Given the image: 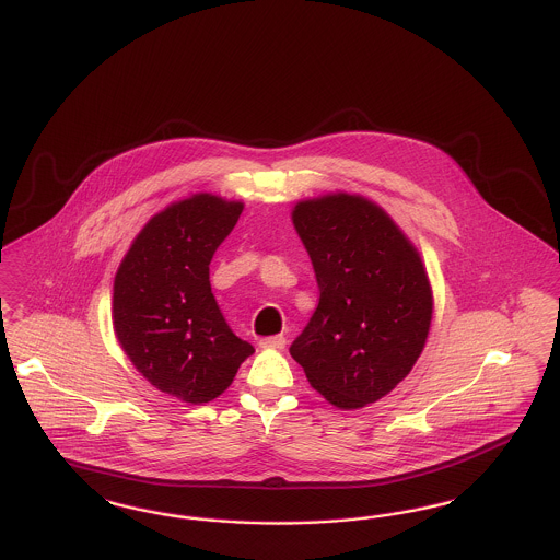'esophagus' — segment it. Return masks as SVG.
<instances>
[{"label": "esophagus", "mask_w": 560, "mask_h": 560, "mask_svg": "<svg viewBox=\"0 0 560 560\" xmlns=\"http://www.w3.org/2000/svg\"><path fill=\"white\" fill-rule=\"evenodd\" d=\"M285 337L283 335H272V337H265V339H260V348L262 349H283L285 348Z\"/></svg>", "instance_id": "34e87169"}]
</instances>
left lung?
<instances>
[{"mask_svg": "<svg viewBox=\"0 0 560 560\" xmlns=\"http://www.w3.org/2000/svg\"><path fill=\"white\" fill-rule=\"evenodd\" d=\"M291 221L320 298L290 353L330 406L376 404L411 372L428 339L434 298L422 256L362 194L300 200Z\"/></svg>", "mask_w": 560, "mask_h": 560, "instance_id": "left-lung-1", "label": "left lung"}]
</instances>
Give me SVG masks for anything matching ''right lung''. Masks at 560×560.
<instances>
[{
  "label": "right lung",
  "instance_id": "add662e5",
  "mask_svg": "<svg viewBox=\"0 0 560 560\" xmlns=\"http://www.w3.org/2000/svg\"><path fill=\"white\" fill-rule=\"evenodd\" d=\"M244 202L198 192L156 212L121 258L114 330L136 370L161 393L202 406L232 385L254 353L214 302L209 265Z\"/></svg>",
  "mask_w": 560,
  "mask_h": 560
}]
</instances>
